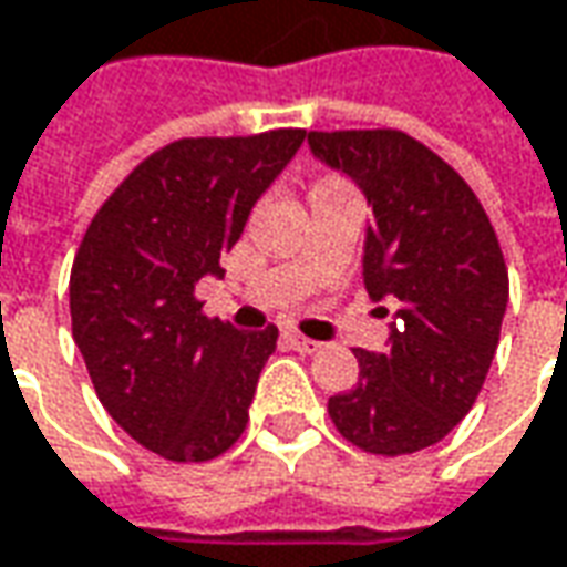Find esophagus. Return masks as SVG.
<instances>
[{
    "label": "esophagus",
    "mask_w": 567,
    "mask_h": 567,
    "mask_svg": "<svg viewBox=\"0 0 567 567\" xmlns=\"http://www.w3.org/2000/svg\"><path fill=\"white\" fill-rule=\"evenodd\" d=\"M284 338L290 340V347H293V350H299V353H316L318 347H321V343H318V340L302 338V334H299V331H287V334H284Z\"/></svg>",
    "instance_id": "34e87169"
}]
</instances>
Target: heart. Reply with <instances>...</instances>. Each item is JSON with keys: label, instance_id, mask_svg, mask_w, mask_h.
Masks as SVG:
<instances>
[{"label": "heart", "instance_id": "b5f03b06", "mask_svg": "<svg viewBox=\"0 0 567 567\" xmlns=\"http://www.w3.org/2000/svg\"><path fill=\"white\" fill-rule=\"evenodd\" d=\"M328 192H350V186H347L340 176H321V179H316V186H312V192H309V198H312V195H328Z\"/></svg>", "mask_w": 567, "mask_h": 567}]
</instances>
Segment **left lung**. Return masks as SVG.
<instances>
[{"label": "left lung", "instance_id": "obj_1", "mask_svg": "<svg viewBox=\"0 0 567 567\" xmlns=\"http://www.w3.org/2000/svg\"><path fill=\"white\" fill-rule=\"evenodd\" d=\"M309 147L365 192V290L398 302L391 347L353 350L360 379L328 416L369 454L423 451L467 416L495 357L508 306L498 236L461 173L406 132H309Z\"/></svg>", "mask_w": 567, "mask_h": 567}]
</instances>
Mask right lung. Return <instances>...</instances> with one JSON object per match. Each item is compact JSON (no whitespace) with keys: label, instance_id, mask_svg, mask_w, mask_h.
Instances as JSON below:
<instances>
[{"label":"right lung","instance_id":"right-lung-1","mask_svg":"<svg viewBox=\"0 0 567 567\" xmlns=\"http://www.w3.org/2000/svg\"><path fill=\"white\" fill-rule=\"evenodd\" d=\"M302 128L179 138L144 157L78 246L72 338L106 413L147 451L205 464L239 442L277 328L205 316L195 284L224 277L251 205L290 164Z\"/></svg>","mask_w":567,"mask_h":567}]
</instances>
